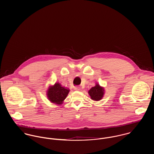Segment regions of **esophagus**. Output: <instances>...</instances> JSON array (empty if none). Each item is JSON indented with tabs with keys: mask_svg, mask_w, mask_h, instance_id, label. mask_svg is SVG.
<instances>
[{
	"mask_svg": "<svg viewBox=\"0 0 154 154\" xmlns=\"http://www.w3.org/2000/svg\"><path fill=\"white\" fill-rule=\"evenodd\" d=\"M75 89L76 91H79L81 89V88H80V87H76V88H75Z\"/></svg>",
	"mask_w": 154,
	"mask_h": 154,
	"instance_id": "1",
	"label": "esophagus"
}]
</instances>
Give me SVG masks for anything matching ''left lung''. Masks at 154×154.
<instances>
[{"instance_id": "1", "label": "left lung", "mask_w": 154, "mask_h": 154, "mask_svg": "<svg viewBox=\"0 0 154 154\" xmlns=\"http://www.w3.org/2000/svg\"><path fill=\"white\" fill-rule=\"evenodd\" d=\"M88 92L91 100L97 101L103 99L104 95L105 89L104 87H101L99 84L96 83L95 85L91 88Z\"/></svg>"}]
</instances>
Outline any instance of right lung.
I'll use <instances>...</instances> for the list:
<instances>
[{
	"mask_svg": "<svg viewBox=\"0 0 154 154\" xmlns=\"http://www.w3.org/2000/svg\"><path fill=\"white\" fill-rule=\"evenodd\" d=\"M69 91V88L63 87L60 83L56 82L54 85L49 86L46 95L51 103L60 106L63 103Z\"/></svg>",
	"mask_w": 154,
	"mask_h": 154,
	"instance_id": "right-lung-1",
	"label": "right lung"
}]
</instances>
